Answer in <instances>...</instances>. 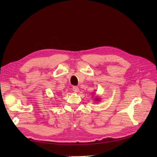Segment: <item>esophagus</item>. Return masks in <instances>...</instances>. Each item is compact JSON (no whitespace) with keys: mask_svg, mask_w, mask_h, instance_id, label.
<instances>
[{"mask_svg":"<svg viewBox=\"0 0 157 157\" xmlns=\"http://www.w3.org/2000/svg\"><path fill=\"white\" fill-rule=\"evenodd\" d=\"M72 90L74 92H78L79 91V88L77 86H73Z\"/></svg>","mask_w":157,"mask_h":157,"instance_id":"obj_1","label":"esophagus"}]
</instances>
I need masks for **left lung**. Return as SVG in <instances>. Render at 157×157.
I'll return each mask as SVG.
<instances>
[{
    "instance_id": "1",
    "label": "left lung",
    "mask_w": 157,
    "mask_h": 157,
    "mask_svg": "<svg viewBox=\"0 0 157 157\" xmlns=\"http://www.w3.org/2000/svg\"><path fill=\"white\" fill-rule=\"evenodd\" d=\"M97 101H98V100H97Z\"/></svg>"
}]
</instances>
